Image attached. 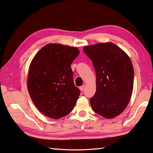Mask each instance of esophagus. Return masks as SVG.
Masks as SVG:
<instances>
[{"mask_svg": "<svg viewBox=\"0 0 153 153\" xmlns=\"http://www.w3.org/2000/svg\"><path fill=\"white\" fill-rule=\"evenodd\" d=\"M79 89H80L81 91H83L85 89V85H82V86H80V87H79Z\"/></svg>", "mask_w": 153, "mask_h": 153, "instance_id": "1", "label": "esophagus"}]
</instances>
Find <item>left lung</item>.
Instances as JSON below:
<instances>
[{"instance_id": "obj_1", "label": "left lung", "mask_w": 153, "mask_h": 153, "mask_svg": "<svg viewBox=\"0 0 153 153\" xmlns=\"http://www.w3.org/2000/svg\"><path fill=\"white\" fill-rule=\"evenodd\" d=\"M96 73V92L90 100L93 110L107 119L123 111L133 89V66L127 53L111 42L83 48Z\"/></svg>"}]
</instances>
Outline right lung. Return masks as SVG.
Instances as JSON below:
<instances>
[{"instance_id": "add662e5", "label": "right lung", "mask_w": 153, "mask_h": 153, "mask_svg": "<svg viewBox=\"0 0 153 153\" xmlns=\"http://www.w3.org/2000/svg\"><path fill=\"white\" fill-rule=\"evenodd\" d=\"M79 53L76 48L49 44L33 58L27 87L33 103L46 116L59 119L74 109L80 90L74 85L71 64Z\"/></svg>"}]
</instances>
